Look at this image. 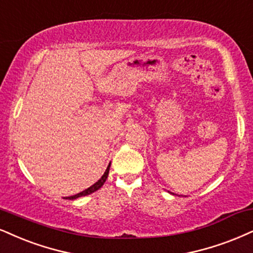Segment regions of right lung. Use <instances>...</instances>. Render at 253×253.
<instances>
[{
	"label": "right lung",
	"mask_w": 253,
	"mask_h": 253,
	"mask_svg": "<svg viewBox=\"0 0 253 253\" xmlns=\"http://www.w3.org/2000/svg\"><path fill=\"white\" fill-rule=\"evenodd\" d=\"M109 169H110V164H109V167L107 168V170H105L104 174H103L102 178L99 179L98 182H96L95 184H93V185H91V186H90V188H88L86 190H84V191L80 192V193H77V195H75V196H70V197H68V198H69V199H76V198L82 197V196L90 195V193H92V192L97 191L98 189H101V186L103 185V184H104L105 180H107V178H108V174H109Z\"/></svg>",
	"instance_id": "1"
}]
</instances>
